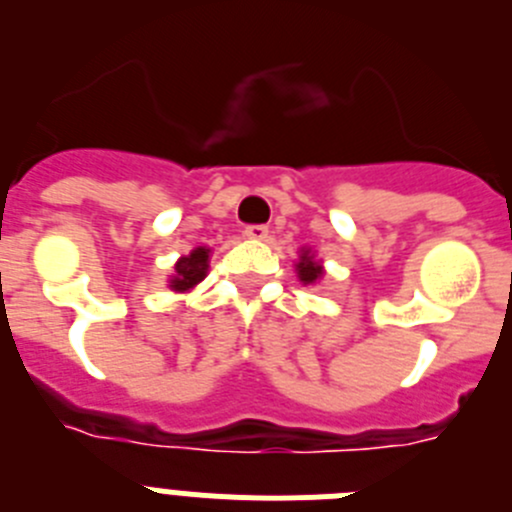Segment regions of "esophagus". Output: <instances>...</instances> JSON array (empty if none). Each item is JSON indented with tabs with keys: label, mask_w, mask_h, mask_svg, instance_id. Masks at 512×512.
I'll use <instances>...</instances> for the list:
<instances>
[{
	"label": "esophagus",
	"mask_w": 512,
	"mask_h": 512,
	"mask_svg": "<svg viewBox=\"0 0 512 512\" xmlns=\"http://www.w3.org/2000/svg\"><path fill=\"white\" fill-rule=\"evenodd\" d=\"M243 233H246V238H251V241H264L266 235H269V228H266V225H248Z\"/></svg>",
	"instance_id": "1"
}]
</instances>
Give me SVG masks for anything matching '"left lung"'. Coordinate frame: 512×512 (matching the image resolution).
I'll list each match as a JSON object with an SVG mask.
<instances>
[{"label":"left lung","instance_id":"8db88e82","mask_svg":"<svg viewBox=\"0 0 512 512\" xmlns=\"http://www.w3.org/2000/svg\"><path fill=\"white\" fill-rule=\"evenodd\" d=\"M297 274H300V279L305 284H312L318 282L320 277H323V269H320V264L310 256V251H305L300 256V264H297Z\"/></svg>","mask_w":512,"mask_h":512}]
</instances>
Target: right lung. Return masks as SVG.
I'll use <instances>...</instances> for the list:
<instances>
[{
  "instance_id": "add662e5",
  "label": "right lung",
  "mask_w": 512,
  "mask_h": 512,
  "mask_svg": "<svg viewBox=\"0 0 512 512\" xmlns=\"http://www.w3.org/2000/svg\"><path fill=\"white\" fill-rule=\"evenodd\" d=\"M207 256H210V251L207 248H194L189 256H184L179 264H176V277L171 279V289H176V292H184V289L194 287L197 282H202L205 279V271H207Z\"/></svg>"
}]
</instances>
